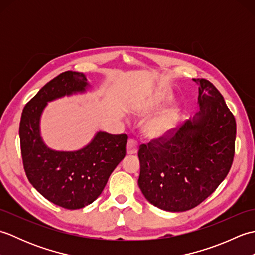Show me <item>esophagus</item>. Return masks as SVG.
Here are the masks:
<instances>
[{
  "instance_id": "obj_1",
  "label": "esophagus",
  "mask_w": 255,
  "mask_h": 255,
  "mask_svg": "<svg viewBox=\"0 0 255 255\" xmlns=\"http://www.w3.org/2000/svg\"><path fill=\"white\" fill-rule=\"evenodd\" d=\"M137 151H138V142L133 139H129L127 142V153L136 154Z\"/></svg>"
}]
</instances>
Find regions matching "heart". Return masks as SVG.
I'll return each instance as SVG.
<instances>
[{
    "label": "heart",
    "instance_id": "obj_1",
    "mask_svg": "<svg viewBox=\"0 0 255 255\" xmlns=\"http://www.w3.org/2000/svg\"><path fill=\"white\" fill-rule=\"evenodd\" d=\"M170 97L165 93H160L154 97L150 105V108H156L163 104L164 102L169 101ZM178 118V110L175 107H170L166 111L161 113L160 115L154 117L153 119L145 125L144 131L150 138H161L166 136L173 128L175 127Z\"/></svg>",
    "mask_w": 255,
    "mask_h": 255
}]
</instances>
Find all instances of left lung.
<instances>
[{
    "mask_svg": "<svg viewBox=\"0 0 255 255\" xmlns=\"http://www.w3.org/2000/svg\"><path fill=\"white\" fill-rule=\"evenodd\" d=\"M197 82L199 112L164 137L141 144L138 185L144 197L166 211L196 207L230 171L237 125L223 95L205 79Z\"/></svg>",
    "mask_w": 255,
    "mask_h": 255,
    "instance_id": "obj_1",
    "label": "left lung"
}]
</instances>
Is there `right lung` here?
I'll list each match as a JSON object with an SVG mask.
<instances>
[{
	"mask_svg": "<svg viewBox=\"0 0 255 255\" xmlns=\"http://www.w3.org/2000/svg\"><path fill=\"white\" fill-rule=\"evenodd\" d=\"M89 86L81 72L66 71L49 81L25 105L19 124L20 151L27 178L49 202L80 209L102 194L108 177L126 155L127 134L99 131L84 148L55 151L40 137V116L48 102L83 93Z\"/></svg>",
	"mask_w": 255,
	"mask_h": 255,
	"instance_id": "right-lung-1",
	"label": "right lung"
}]
</instances>
